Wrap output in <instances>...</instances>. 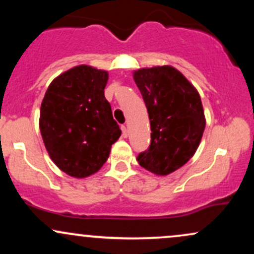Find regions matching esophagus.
<instances>
[{
	"instance_id": "esophagus-1",
	"label": "esophagus",
	"mask_w": 254,
	"mask_h": 254,
	"mask_svg": "<svg viewBox=\"0 0 254 254\" xmlns=\"http://www.w3.org/2000/svg\"><path fill=\"white\" fill-rule=\"evenodd\" d=\"M122 132H123V137H125V138H127V135H129V131H127V125H122Z\"/></svg>"
}]
</instances>
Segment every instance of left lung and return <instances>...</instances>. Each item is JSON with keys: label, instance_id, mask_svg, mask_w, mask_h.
Returning a JSON list of instances; mask_svg holds the SVG:
<instances>
[{"label": "left lung", "instance_id": "8db88e82", "mask_svg": "<svg viewBox=\"0 0 254 254\" xmlns=\"http://www.w3.org/2000/svg\"><path fill=\"white\" fill-rule=\"evenodd\" d=\"M150 121L151 142L137 161L156 176L179 170L196 153L205 129L200 95L172 65L141 68L132 72Z\"/></svg>", "mask_w": 254, "mask_h": 254}]
</instances>
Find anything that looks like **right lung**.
Returning a JSON list of instances; mask_svg holds the SVG:
<instances>
[{"mask_svg":"<svg viewBox=\"0 0 254 254\" xmlns=\"http://www.w3.org/2000/svg\"><path fill=\"white\" fill-rule=\"evenodd\" d=\"M109 72L81 64L52 80L40 106L43 142L55 165L68 176L97 173L122 130L104 89Z\"/></svg>","mask_w":254,"mask_h":254,"instance_id":"1","label":"right lung"}]
</instances>
